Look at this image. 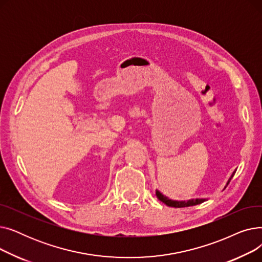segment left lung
Here are the masks:
<instances>
[{"label": "left lung", "mask_w": 262, "mask_h": 262, "mask_svg": "<svg viewBox=\"0 0 262 262\" xmlns=\"http://www.w3.org/2000/svg\"><path fill=\"white\" fill-rule=\"evenodd\" d=\"M235 173H236V171L233 172L231 174V176L229 177L227 185L229 184L230 180L233 177V175H235ZM156 196L158 198L159 201H161L167 206H170V207H175V208H183V207H189V206H195V205L204 203L205 201H207V199H192V200H188V201H173V200H170L169 198H167L166 195H163L158 190H156Z\"/></svg>", "instance_id": "obj_1"}]
</instances>
